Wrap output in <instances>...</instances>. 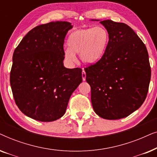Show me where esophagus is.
<instances>
[{
  "mask_svg": "<svg viewBox=\"0 0 157 157\" xmlns=\"http://www.w3.org/2000/svg\"><path fill=\"white\" fill-rule=\"evenodd\" d=\"M86 72H85V71L84 70H83V71H82V79H83V81H86Z\"/></svg>",
  "mask_w": 157,
  "mask_h": 157,
  "instance_id": "1",
  "label": "esophagus"
}]
</instances>
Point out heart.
<instances>
[{
  "instance_id": "heart-1",
  "label": "heart",
  "mask_w": 157,
  "mask_h": 157,
  "mask_svg": "<svg viewBox=\"0 0 157 157\" xmlns=\"http://www.w3.org/2000/svg\"><path fill=\"white\" fill-rule=\"evenodd\" d=\"M109 39L108 31L101 26L76 30L68 36V48L63 51L64 58L68 63H73L76 61L75 54H79L83 63H97L104 56Z\"/></svg>"
}]
</instances>
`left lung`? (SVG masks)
I'll return each instance as SVG.
<instances>
[{"label":"left lung","mask_w":157,"mask_h":157,"mask_svg":"<svg viewBox=\"0 0 157 157\" xmlns=\"http://www.w3.org/2000/svg\"><path fill=\"white\" fill-rule=\"evenodd\" d=\"M100 23L108 31L109 43L101 60L85 68L86 80L96 114L119 119L137 110L146 99L151 79L149 54L128 25L111 20Z\"/></svg>","instance_id":"obj_1"}]
</instances>
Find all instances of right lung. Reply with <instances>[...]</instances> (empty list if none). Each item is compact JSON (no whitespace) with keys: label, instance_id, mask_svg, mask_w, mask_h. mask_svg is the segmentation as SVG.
I'll list each match as a JSON object with an SVG mask.
<instances>
[{"label":"right lung","instance_id":"obj_1","mask_svg":"<svg viewBox=\"0 0 157 157\" xmlns=\"http://www.w3.org/2000/svg\"><path fill=\"white\" fill-rule=\"evenodd\" d=\"M73 25L56 21L25 35L13 55L10 83L18 109L31 119L49 122L63 117L82 82V69L63 66V43Z\"/></svg>","mask_w":157,"mask_h":157}]
</instances>
